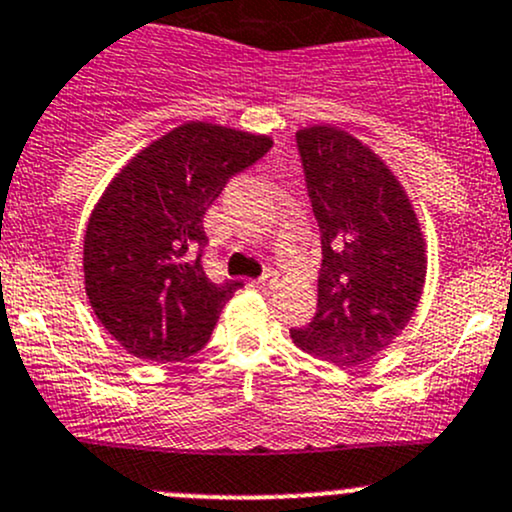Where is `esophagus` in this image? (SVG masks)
<instances>
[{"mask_svg":"<svg viewBox=\"0 0 512 512\" xmlns=\"http://www.w3.org/2000/svg\"><path fill=\"white\" fill-rule=\"evenodd\" d=\"M257 287H260V289H274V287H277V277H274L272 272L262 274V277L257 279Z\"/></svg>","mask_w":512,"mask_h":512,"instance_id":"esophagus-1","label":"esophagus"}]
</instances>
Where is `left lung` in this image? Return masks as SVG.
Returning a JSON list of instances; mask_svg holds the SVG:
<instances>
[{"label":"left lung","mask_w":512,"mask_h":512,"mask_svg":"<svg viewBox=\"0 0 512 512\" xmlns=\"http://www.w3.org/2000/svg\"><path fill=\"white\" fill-rule=\"evenodd\" d=\"M297 144L324 262L314 321L292 328V341L353 368L410 324L427 279V240L402 181L368 144L333 125L301 127Z\"/></svg>","instance_id":"8db88e82"}]
</instances>
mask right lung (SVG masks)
I'll list each match as a JSON object with an SVG mask.
<instances>
[{"mask_svg": "<svg viewBox=\"0 0 512 512\" xmlns=\"http://www.w3.org/2000/svg\"><path fill=\"white\" fill-rule=\"evenodd\" d=\"M272 144L270 134L184 122L139 149L102 191L83 238L85 294L129 355L176 363L206 346L242 282L215 284L203 272V215Z\"/></svg>", "mask_w": 512, "mask_h": 512, "instance_id": "obj_1", "label": "right lung"}]
</instances>
